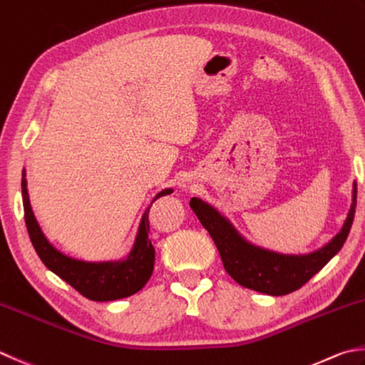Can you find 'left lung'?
<instances>
[{
    "mask_svg": "<svg viewBox=\"0 0 365 365\" xmlns=\"http://www.w3.org/2000/svg\"><path fill=\"white\" fill-rule=\"evenodd\" d=\"M357 185L353 182L351 206L340 232L319 250L305 254H284L267 250L247 240L216 206L198 197L190 198V208L216 243L225 272L247 289L286 295L310 281L345 245L356 212Z\"/></svg>",
    "mask_w": 365,
    "mask_h": 365,
    "instance_id": "left-lung-1",
    "label": "left lung"
}]
</instances>
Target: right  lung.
Returning <instances> with one entry per match:
<instances>
[{"label":"right lung","instance_id":"obj_1","mask_svg":"<svg viewBox=\"0 0 365 365\" xmlns=\"http://www.w3.org/2000/svg\"><path fill=\"white\" fill-rule=\"evenodd\" d=\"M173 194V187L160 190L150 200L140 219L138 229L125 256L119 259L86 260L73 257L55 247L34 216L29 187H26V171L22 170V198L25 211V224L31 243L43 264L60 277L84 297L95 302L118 300L141 291L154 270L155 250L149 240V208L157 198Z\"/></svg>","mask_w":365,"mask_h":365}]
</instances>
